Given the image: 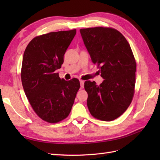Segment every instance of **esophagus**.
<instances>
[{
    "label": "esophagus",
    "mask_w": 160,
    "mask_h": 160,
    "mask_svg": "<svg viewBox=\"0 0 160 160\" xmlns=\"http://www.w3.org/2000/svg\"><path fill=\"white\" fill-rule=\"evenodd\" d=\"M80 87H81V88H82L84 87V80H80Z\"/></svg>",
    "instance_id": "34e87169"
}]
</instances>
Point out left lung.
Listing matches in <instances>:
<instances>
[{
	"instance_id": "1",
	"label": "left lung",
	"mask_w": 160,
	"mask_h": 160,
	"mask_svg": "<svg viewBox=\"0 0 160 160\" xmlns=\"http://www.w3.org/2000/svg\"><path fill=\"white\" fill-rule=\"evenodd\" d=\"M91 60L104 81L84 82L87 107L95 118L112 121L123 114L135 93L136 61L130 45L117 29L96 27L80 30Z\"/></svg>"
}]
</instances>
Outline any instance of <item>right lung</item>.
<instances>
[{"label": "right lung", "mask_w": 160, "mask_h": 160, "mask_svg": "<svg viewBox=\"0 0 160 160\" xmlns=\"http://www.w3.org/2000/svg\"><path fill=\"white\" fill-rule=\"evenodd\" d=\"M76 33L72 29L36 36L24 52L20 73L24 91L36 115L49 123L68 117L80 89L77 78L66 81L56 73Z\"/></svg>", "instance_id": "obj_1"}]
</instances>
